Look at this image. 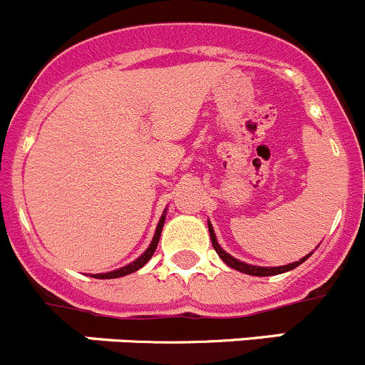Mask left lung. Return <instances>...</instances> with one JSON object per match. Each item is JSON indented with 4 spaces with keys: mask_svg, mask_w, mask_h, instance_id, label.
Returning a JSON list of instances; mask_svg holds the SVG:
<instances>
[{
    "mask_svg": "<svg viewBox=\"0 0 365 365\" xmlns=\"http://www.w3.org/2000/svg\"><path fill=\"white\" fill-rule=\"evenodd\" d=\"M208 232H210L212 246H214V250L217 251V255L221 257V260L225 262L226 265H230L232 269H235V271L244 272V274H251V277H274V274H282V272H287V271H291V269H296L298 265H302L303 262H305L307 258L312 255V253H309L307 257L299 258L298 262H292V264H287V265H278V267H262V265H251V264H246V262H240L239 258L232 257V255L226 253V251L219 246L217 237H215L210 221H208Z\"/></svg>",
    "mask_w": 365,
    "mask_h": 365,
    "instance_id": "left-lung-1",
    "label": "left lung"
}]
</instances>
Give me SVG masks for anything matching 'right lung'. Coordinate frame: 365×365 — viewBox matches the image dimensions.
I'll use <instances>...</instances> for the list:
<instances>
[{"mask_svg": "<svg viewBox=\"0 0 365 365\" xmlns=\"http://www.w3.org/2000/svg\"><path fill=\"white\" fill-rule=\"evenodd\" d=\"M165 212H168V208H165L164 214H162V217H160V221H158L157 230H155L153 240H151V244H150V246H148V250L144 251V253L140 255L139 258H135V260H133V262H130V264H128V265H125V267L115 269V271H110V272H100V274H91V277H93V278H100V280H110V278H121V277H126V274H132V272L139 271V269L143 267V265L146 264V262L150 260L151 257H153L155 250H157L158 240H160L162 228H164V222H165Z\"/></svg>", "mask_w": 365, "mask_h": 365, "instance_id": "right-lung-1", "label": "right lung"}]
</instances>
